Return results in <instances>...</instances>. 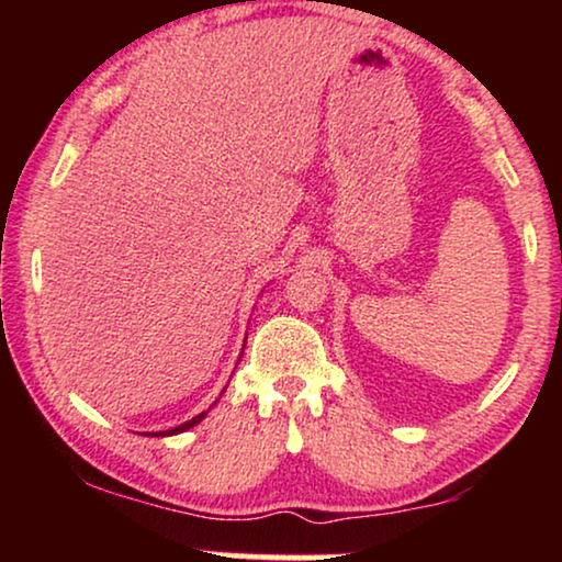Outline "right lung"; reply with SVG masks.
I'll list each match as a JSON object with an SVG mask.
<instances>
[{
	"mask_svg": "<svg viewBox=\"0 0 562 562\" xmlns=\"http://www.w3.org/2000/svg\"><path fill=\"white\" fill-rule=\"evenodd\" d=\"M204 419V412L202 414H196L194 419H189V422H183V425H179V427H173V429H166V432H158V435H179V432H183V429H189V427H194V425H199V422Z\"/></svg>",
	"mask_w": 562,
	"mask_h": 562,
	"instance_id": "1",
	"label": "right lung"
}]
</instances>
